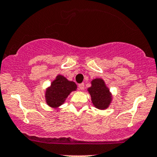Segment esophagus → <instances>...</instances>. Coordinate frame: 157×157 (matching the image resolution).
Returning a JSON list of instances; mask_svg holds the SVG:
<instances>
[{
    "label": "esophagus",
    "mask_w": 157,
    "mask_h": 157,
    "mask_svg": "<svg viewBox=\"0 0 157 157\" xmlns=\"http://www.w3.org/2000/svg\"><path fill=\"white\" fill-rule=\"evenodd\" d=\"M79 89H80V90H84V83H80V84H79Z\"/></svg>",
    "instance_id": "obj_1"
}]
</instances>
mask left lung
Here are the masks:
<instances>
[{"instance_id":"1","label":"left lung","mask_w":157,"mask_h":157,"mask_svg":"<svg viewBox=\"0 0 157 157\" xmlns=\"http://www.w3.org/2000/svg\"><path fill=\"white\" fill-rule=\"evenodd\" d=\"M87 91L91 96L92 103L96 109L105 110L112 103V94L103 79H93L91 81V86L87 89Z\"/></svg>"}]
</instances>
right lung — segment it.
I'll return each mask as SVG.
<instances>
[{
    "mask_svg": "<svg viewBox=\"0 0 157 157\" xmlns=\"http://www.w3.org/2000/svg\"><path fill=\"white\" fill-rule=\"evenodd\" d=\"M77 89V84L74 81L68 80L65 77L58 74L45 90V102L52 108L58 109L64 103L70 93L76 91Z\"/></svg>",
    "mask_w": 157,
    "mask_h": 157,
    "instance_id": "1",
    "label": "right lung"
}]
</instances>
